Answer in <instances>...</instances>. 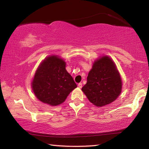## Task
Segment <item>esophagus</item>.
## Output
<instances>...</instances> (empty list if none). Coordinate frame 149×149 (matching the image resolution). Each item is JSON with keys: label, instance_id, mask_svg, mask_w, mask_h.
<instances>
[{"label": "esophagus", "instance_id": "obj_1", "mask_svg": "<svg viewBox=\"0 0 149 149\" xmlns=\"http://www.w3.org/2000/svg\"><path fill=\"white\" fill-rule=\"evenodd\" d=\"M78 87L79 88H81L82 87V84L81 83H79V84H78Z\"/></svg>", "mask_w": 149, "mask_h": 149}]
</instances>
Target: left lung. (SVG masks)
Segmentation results:
<instances>
[{"mask_svg": "<svg viewBox=\"0 0 149 149\" xmlns=\"http://www.w3.org/2000/svg\"><path fill=\"white\" fill-rule=\"evenodd\" d=\"M122 87V79L114 62L104 56L94 62L82 91L91 102L101 107L114 101Z\"/></svg>", "mask_w": 149, "mask_h": 149, "instance_id": "8db88e82", "label": "left lung"}]
</instances>
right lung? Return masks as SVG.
Listing matches in <instances>:
<instances>
[{
  "instance_id": "add662e5",
  "label": "right lung",
  "mask_w": 149,
  "mask_h": 149,
  "mask_svg": "<svg viewBox=\"0 0 149 149\" xmlns=\"http://www.w3.org/2000/svg\"><path fill=\"white\" fill-rule=\"evenodd\" d=\"M31 86L40 101L57 106L65 101L77 85L65 70V62L63 59L57 56H50L39 65Z\"/></svg>"
}]
</instances>
